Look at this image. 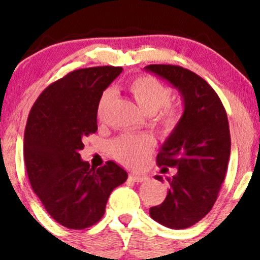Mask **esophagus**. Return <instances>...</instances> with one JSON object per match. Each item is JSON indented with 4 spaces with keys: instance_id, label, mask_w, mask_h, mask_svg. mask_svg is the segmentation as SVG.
Wrapping results in <instances>:
<instances>
[{
    "instance_id": "1",
    "label": "esophagus",
    "mask_w": 260,
    "mask_h": 260,
    "mask_svg": "<svg viewBox=\"0 0 260 260\" xmlns=\"http://www.w3.org/2000/svg\"><path fill=\"white\" fill-rule=\"evenodd\" d=\"M129 180H132L135 182H143L147 180V176L137 175V174H129Z\"/></svg>"
}]
</instances>
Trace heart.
Here are the masks:
<instances>
[{"label":"heart","mask_w":260,"mask_h":260,"mask_svg":"<svg viewBox=\"0 0 260 260\" xmlns=\"http://www.w3.org/2000/svg\"><path fill=\"white\" fill-rule=\"evenodd\" d=\"M129 91L141 110L147 115H154L161 107L160 121L167 127H174L179 121L178 112L173 107L167 106L172 99V90L158 79L149 75L138 76L129 82ZM113 96V91L106 88L98 102V116L102 118L108 104ZM153 147V141L148 136L125 135L117 138L112 143L113 155L128 167H141Z\"/></svg>","instance_id":"obj_1"}]
</instances>
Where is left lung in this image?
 Instances as JSON below:
<instances>
[{"label": "left lung", "mask_w": 260, "mask_h": 260, "mask_svg": "<svg viewBox=\"0 0 260 260\" xmlns=\"http://www.w3.org/2000/svg\"><path fill=\"white\" fill-rule=\"evenodd\" d=\"M178 88L184 112L161 145L156 162L161 173L168 167L178 173L168 178L164 201L150 207L154 221L173 230L193 226L210 212L227 173L231 136L227 113L212 87L192 71L176 65L144 68ZM164 181L160 175H155Z\"/></svg>", "instance_id": "8db88e82"}]
</instances>
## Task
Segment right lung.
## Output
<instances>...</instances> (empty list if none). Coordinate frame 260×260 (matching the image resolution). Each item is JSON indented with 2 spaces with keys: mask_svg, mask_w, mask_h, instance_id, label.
I'll use <instances>...</instances> for the list:
<instances>
[{
  "mask_svg": "<svg viewBox=\"0 0 260 260\" xmlns=\"http://www.w3.org/2000/svg\"><path fill=\"white\" fill-rule=\"evenodd\" d=\"M122 70L71 71L43 91L28 116L24 162L30 186L51 217L70 230L99 222L112 190L127 180L115 161L90 167L79 153L82 138L98 131L100 96Z\"/></svg>",
  "mask_w": 260,
  "mask_h": 260,
  "instance_id": "obj_1",
  "label": "right lung"
}]
</instances>
